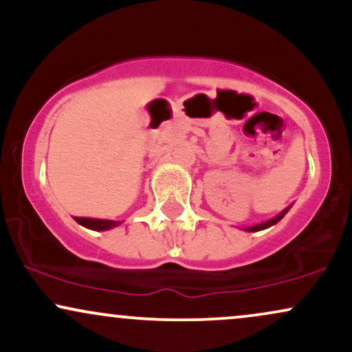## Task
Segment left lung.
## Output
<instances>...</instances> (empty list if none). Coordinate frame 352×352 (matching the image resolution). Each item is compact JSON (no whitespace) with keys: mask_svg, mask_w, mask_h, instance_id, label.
Masks as SVG:
<instances>
[{"mask_svg":"<svg viewBox=\"0 0 352 352\" xmlns=\"http://www.w3.org/2000/svg\"><path fill=\"white\" fill-rule=\"evenodd\" d=\"M289 208H292V205H289V207H286L285 210H283V212L278 213L276 217L270 218V220H265V221H261V223H256V225H253V227H245L243 230H245V232H260V230H266V228L273 227V225H276L278 221H280L281 218L285 217L286 213H288V210H289Z\"/></svg>","mask_w":352,"mask_h":352,"instance_id":"obj_1","label":"left lung"}]
</instances>
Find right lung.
Returning <instances> with one entry per match:
<instances>
[{"instance_id":"right-lung-1","label":"right lung","mask_w":352,"mask_h":352,"mask_svg":"<svg viewBox=\"0 0 352 352\" xmlns=\"http://www.w3.org/2000/svg\"><path fill=\"white\" fill-rule=\"evenodd\" d=\"M74 220L79 225L86 227L89 230H96V232H106V230L119 227L122 221L117 220H102V218H87V217H74Z\"/></svg>"}]
</instances>
